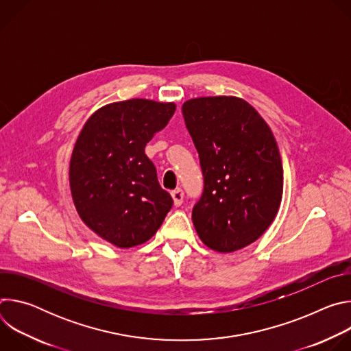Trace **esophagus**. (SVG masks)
Segmentation results:
<instances>
[{"label":"esophagus","instance_id":"1","mask_svg":"<svg viewBox=\"0 0 351 351\" xmlns=\"http://www.w3.org/2000/svg\"><path fill=\"white\" fill-rule=\"evenodd\" d=\"M171 194H172V198H173V204H175L176 207L182 206V203H183V197H184L183 190H182V189H176V190H173Z\"/></svg>","mask_w":351,"mask_h":351}]
</instances>
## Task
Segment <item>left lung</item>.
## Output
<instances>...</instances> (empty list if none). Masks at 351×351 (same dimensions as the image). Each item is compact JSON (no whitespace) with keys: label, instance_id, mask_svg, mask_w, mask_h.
<instances>
[{"label":"left lung","instance_id":"obj_1","mask_svg":"<svg viewBox=\"0 0 351 351\" xmlns=\"http://www.w3.org/2000/svg\"><path fill=\"white\" fill-rule=\"evenodd\" d=\"M198 152L204 191L193 208L202 241L233 253L274 222L283 194V168L274 133L245 99L197 97L182 106Z\"/></svg>","mask_w":351,"mask_h":351}]
</instances>
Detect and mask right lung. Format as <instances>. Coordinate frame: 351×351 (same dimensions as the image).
Instances as JSON below:
<instances>
[{"label": "right lung", "mask_w": 351, "mask_h": 351, "mask_svg": "<svg viewBox=\"0 0 351 351\" xmlns=\"http://www.w3.org/2000/svg\"><path fill=\"white\" fill-rule=\"evenodd\" d=\"M176 111L175 103L132 98L98 108L84 123L69 164L80 219L106 241L129 248L152 239L173 199L144 153Z\"/></svg>", "instance_id": "1"}]
</instances>
